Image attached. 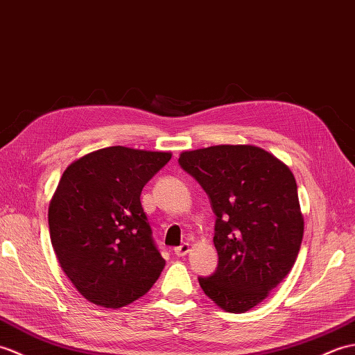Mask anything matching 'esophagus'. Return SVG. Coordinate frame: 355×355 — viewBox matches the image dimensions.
<instances>
[{
    "label": "esophagus",
    "instance_id": "obj_1",
    "mask_svg": "<svg viewBox=\"0 0 355 355\" xmlns=\"http://www.w3.org/2000/svg\"><path fill=\"white\" fill-rule=\"evenodd\" d=\"M188 252H190V244L188 243H184V244H180V246L175 248V254L178 257H185Z\"/></svg>",
    "mask_w": 355,
    "mask_h": 355
}]
</instances>
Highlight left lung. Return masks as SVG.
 <instances>
[{
    "label": "left lung",
    "mask_w": 355,
    "mask_h": 355,
    "mask_svg": "<svg viewBox=\"0 0 355 355\" xmlns=\"http://www.w3.org/2000/svg\"><path fill=\"white\" fill-rule=\"evenodd\" d=\"M178 162L216 214L218 264L199 284L225 311H248L287 277L299 254L304 218L295 176L255 146L198 148L180 153Z\"/></svg>",
    "instance_id": "left-lung-1"
}]
</instances>
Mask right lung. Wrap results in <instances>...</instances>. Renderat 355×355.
<instances>
[{
    "instance_id": "1",
    "label": "right lung",
    "mask_w": 355,
    "mask_h": 355,
    "mask_svg": "<svg viewBox=\"0 0 355 355\" xmlns=\"http://www.w3.org/2000/svg\"><path fill=\"white\" fill-rule=\"evenodd\" d=\"M171 159L123 146L85 155L64 171L49 208L53 249L89 302L120 309L144 296L165 266L139 196Z\"/></svg>"
}]
</instances>
